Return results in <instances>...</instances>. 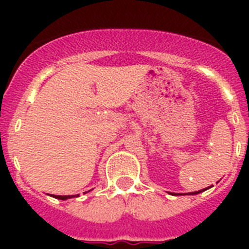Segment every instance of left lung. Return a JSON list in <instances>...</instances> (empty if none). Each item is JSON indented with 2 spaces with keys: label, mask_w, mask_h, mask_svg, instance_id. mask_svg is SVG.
<instances>
[{
  "label": "left lung",
  "mask_w": 249,
  "mask_h": 249,
  "mask_svg": "<svg viewBox=\"0 0 249 249\" xmlns=\"http://www.w3.org/2000/svg\"><path fill=\"white\" fill-rule=\"evenodd\" d=\"M209 187H211V186H209ZM209 187H207V189H203V190H199V191H194V193H190L189 195H196V194H200V193H203V191H205V190H208ZM173 195H176V194H173ZM179 195H182V194H179ZM186 195H187V194H186Z\"/></svg>",
  "instance_id": "obj_1"
}]
</instances>
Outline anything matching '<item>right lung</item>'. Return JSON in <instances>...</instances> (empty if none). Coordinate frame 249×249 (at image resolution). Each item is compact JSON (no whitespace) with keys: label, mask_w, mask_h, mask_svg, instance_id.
Wrapping results in <instances>:
<instances>
[{"label":"right lung","mask_w":249,"mask_h":249,"mask_svg":"<svg viewBox=\"0 0 249 249\" xmlns=\"http://www.w3.org/2000/svg\"><path fill=\"white\" fill-rule=\"evenodd\" d=\"M53 196L55 197V199H59V200H67V199H71V197H75V195H53Z\"/></svg>","instance_id":"obj_1"}]
</instances>
